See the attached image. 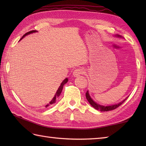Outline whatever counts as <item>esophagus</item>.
<instances>
[{"instance_id": "1", "label": "esophagus", "mask_w": 146, "mask_h": 146, "mask_svg": "<svg viewBox=\"0 0 146 146\" xmlns=\"http://www.w3.org/2000/svg\"><path fill=\"white\" fill-rule=\"evenodd\" d=\"M84 73H85L84 68H77V69H75L73 71V76H79L80 75H81L82 74H83Z\"/></svg>"}]
</instances>
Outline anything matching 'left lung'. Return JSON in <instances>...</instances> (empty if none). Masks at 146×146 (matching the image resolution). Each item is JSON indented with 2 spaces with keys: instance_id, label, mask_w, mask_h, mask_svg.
Returning a JSON list of instances; mask_svg holds the SVG:
<instances>
[{
  "instance_id": "8db88e82",
  "label": "left lung",
  "mask_w": 146,
  "mask_h": 146,
  "mask_svg": "<svg viewBox=\"0 0 146 146\" xmlns=\"http://www.w3.org/2000/svg\"><path fill=\"white\" fill-rule=\"evenodd\" d=\"M117 36L120 37L119 35H117ZM86 99H87V100L88 101L90 104L93 107L95 108L96 110H100L102 111H110V110H112L115 109V108H117L119 107V106H120V105H122L123 103V102H124L127 100V98H125V100H123L122 102H120V103L116 104V105H111V106H103V105H100L99 104H97V103H95V102L92 100V99L90 97V96L89 95L88 91H87L86 93Z\"/></svg>"
}]
</instances>
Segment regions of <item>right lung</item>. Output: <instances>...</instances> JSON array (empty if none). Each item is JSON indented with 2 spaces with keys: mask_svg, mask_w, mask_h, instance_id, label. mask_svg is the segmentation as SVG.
Listing matches in <instances>:
<instances>
[{
  "mask_svg": "<svg viewBox=\"0 0 146 146\" xmlns=\"http://www.w3.org/2000/svg\"><path fill=\"white\" fill-rule=\"evenodd\" d=\"M35 32H36V31H35V30H33V31H29V32H27V33H26L25 34V35H24L23 37H22L21 39H23V38H24V36H26V35H29V34H31V33H35ZM68 78H66V79H64V80H63V82L61 83V84L60 86V87H59V88H58V90H57L56 93V95H54V98H52V100L50 102V103H49V105H52V104H54V103H55V102H56V98H58V97H59V96H60V94H61V92H62V90H63V86H64V84H66V83H67V82H68ZM48 105H49V104L46 105V107H48Z\"/></svg>",
  "mask_w": 146,
  "mask_h": 146,
  "instance_id": "add662e5",
  "label": "right lung"
}]
</instances>
